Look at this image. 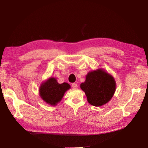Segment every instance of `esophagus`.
I'll list each match as a JSON object with an SVG mask.
<instances>
[{"label":"esophagus","instance_id":"34e87169","mask_svg":"<svg viewBox=\"0 0 148 148\" xmlns=\"http://www.w3.org/2000/svg\"><path fill=\"white\" fill-rule=\"evenodd\" d=\"M72 87L74 88V89H76L77 88V87H78V85H77V83H73L72 84Z\"/></svg>","mask_w":148,"mask_h":148}]
</instances>
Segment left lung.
Segmentation results:
<instances>
[{"mask_svg":"<svg viewBox=\"0 0 148 148\" xmlns=\"http://www.w3.org/2000/svg\"><path fill=\"white\" fill-rule=\"evenodd\" d=\"M114 77L103 68L89 71L80 88L84 92L88 103L95 107L102 106L112 98L116 90Z\"/></svg>","mask_w":148,"mask_h":148,"instance_id":"obj_1","label":"left lung"}]
</instances>
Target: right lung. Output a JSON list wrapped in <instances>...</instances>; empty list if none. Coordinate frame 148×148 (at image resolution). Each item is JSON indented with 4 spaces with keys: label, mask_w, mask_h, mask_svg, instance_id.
I'll return each instance as SVG.
<instances>
[{
    "label": "right lung",
    "mask_w": 148,
    "mask_h": 148,
    "mask_svg": "<svg viewBox=\"0 0 148 148\" xmlns=\"http://www.w3.org/2000/svg\"><path fill=\"white\" fill-rule=\"evenodd\" d=\"M70 88L71 86L68 83L59 84L56 78L51 77L41 84L39 95L44 102L54 106L60 101L66 91Z\"/></svg>",
    "instance_id": "1"
}]
</instances>
